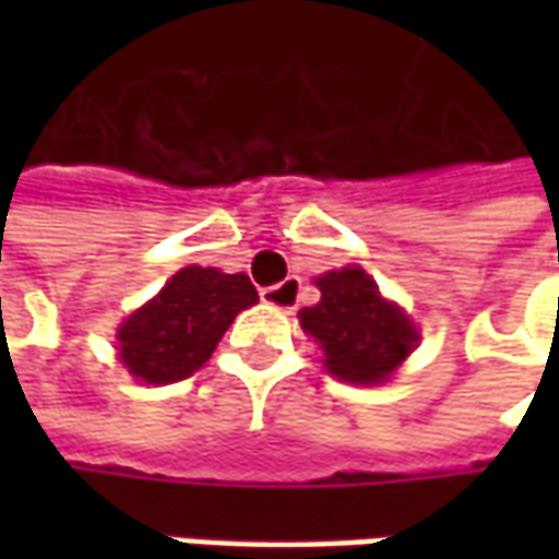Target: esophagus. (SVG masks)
<instances>
[{
  "instance_id": "esophagus-1",
  "label": "esophagus",
  "mask_w": 559,
  "mask_h": 559,
  "mask_svg": "<svg viewBox=\"0 0 559 559\" xmlns=\"http://www.w3.org/2000/svg\"><path fill=\"white\" fill-rule=\"evenodd\" d=\"M298 295H301V280H298V276H286L283 283L261 289V301H264V305H273V308H280V311H295Z\"/></svg>"
}]
</instances>
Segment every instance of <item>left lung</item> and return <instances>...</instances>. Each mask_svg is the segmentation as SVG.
<instances>
[{"label":"left lung","instance_id":"left-lung-1","mask_svg":"<svg viewBox=\"0 0 559 559\" xmlns=\"http://www.w3.org/2000/svg\"><path fill=\"white\" fill-rule=\"evenodd\" d=\"M320 301L301 308V326L326 352V370L345 382L376 385L414 352V323L389 305L360 267L333 270L317 280Z\"/></svg>","mask_w":559,"mask_h":559}]
</instances>
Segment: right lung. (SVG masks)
<instances>
[{
	"label": "right lung",
	"mask_w": 559,
	"mask_h": 559,
	"mask_svg": "<svg viewBox=\"0 0 559 559\" xmlns=\"http://www.w3.org/2000/svg\"><path fill=\"white\" fill-rule=\"evenodd\" d=\"M254 301L246 273L183 267L120 326V360L142 382L186 379L211 357L233 317Z\"/></svg>",
	"instance_id": "obj_1"
}]
</instances>
